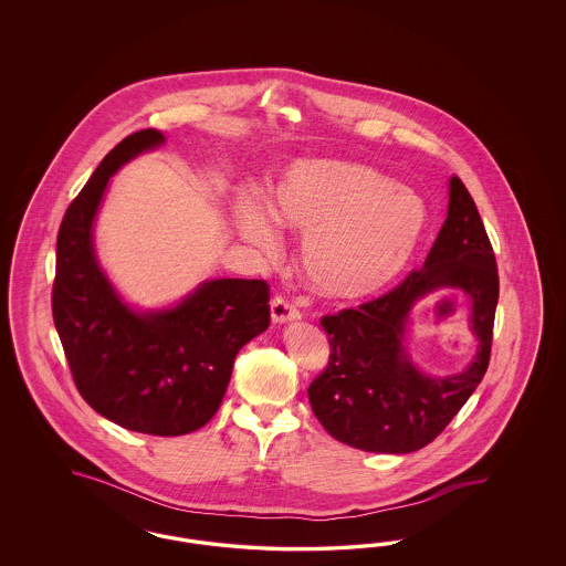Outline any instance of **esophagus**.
Wrapping results in <instances>:
<instances>
[{"mask_svg": "<svg viewBox=\"0 0 566 566\" xmlns=\"http://www.w3.org/2000/svg\"><path fill=\"white\" fill-rule=\"evenodd\" d=\"M298 316H301L298 310L289 298H284V296H273L271 298V321L273 323H291V321H296Z\"/></svg>", "mask_w": 566, "mask_h": 566, "instance_id": "esophagus-1", "label": "esophagus"}]
</instances>
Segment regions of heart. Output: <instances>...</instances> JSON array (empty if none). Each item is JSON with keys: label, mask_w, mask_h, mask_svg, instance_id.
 <instances>
[{"label": "heart", "mask_w": 566, "mask_h": 566, "mask_svg": "<svg viewBox=\"0 0 566 566\" xmlns=\"http://www.w3.org/2000/svg\"><path fill=\"white\" fill-rule=\"evenodd\" d=\"M268 199L277 222L303 233L301 261L310 284L339 301L388 289L416 256L429 224L420 195L360 163H293ZM271 214L248 199L235 210V224L248 242L273 250L277 227Z\"/></svg>", "instance_id": "1"}]
</instances>
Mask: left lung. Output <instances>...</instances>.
<instances>
[{
  "instance_id": "left-lung-1",
  "label": "left lung",
  "mask_w": 566,
  "mask_h": 566,
  "mask_svg": "<svg viewBox=\"0 0 566 566\" xmlns=\"http://www.w3.org/2000/svg\"><path fill=\"white\" fill-rule=\"evenodd\" d=\"M460 287L472 301V327L481 339L474 363L457 377H424L403 352L412 303L437 287ZM499 270L484 222L462 180H450L448 218L420 270L390 293L323 316L328 365L307 397L316 418L337 441L365 452L407 454L429 446L467 403L484 377Z\"/></svg>"
}]
</instances>
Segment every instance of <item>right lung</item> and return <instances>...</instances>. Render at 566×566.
I'll return each instance as SVG.
<instances>
[{
	"mask_svg": "<svg viewBox=\"0 0 566 566\" xmlns=\"http://www.w3.org/2000/svg\"><path fill=\"white\" fill-rule=\"evenodd\" d=\"M163 142L157 129L127 135L70 203L56 235L53 321L86 403L123 429L178 437L212 420L238 352L270 326V284L212 280L146 314L116 295L95 259L93 220L112 174Z\"/></svg>",
	"mask_w": 566,
	"mask_h": 566,
	"instance_id": "right-lung-1",
	"label": "right lung"
}]
</instances>
